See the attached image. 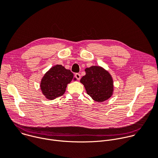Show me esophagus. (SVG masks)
Instances as JSON below:
<instances>
[{"label":"esophagus","instance_id":"obj_1","mask_svg":"<svg viewBox=\"0 0 158 158\" xmlns=\"http://www.w3.org/2000/svg\"><path fill=\"white\" fill-rule=\"evenodd\" d=\"M75 77H76L78 81H79V80L81 79V75H80V74H79V73L75 74Z\"/></svg>","mask_w":158,"mask_h":158}]
</instances>
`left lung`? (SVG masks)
Instances as JSON below:
<instances>
[{
    "instance_id": "obj_1",
    "label": "left lung",
    "mask_w": 158,
    "mask_h": 158,
    "mask_svg": "<svg viewBox=\"0 0 158 158\" xmlns=\"http://www.w3.org/2000/svg\"><path fill=\"white\" fill-rule=\"evenodd\" d=\"M85 75L81 82L87 94L97 102H104L112 95L113 81L107 71L99 66H92L85 69Z\"/></svg>"
}]
</instances>
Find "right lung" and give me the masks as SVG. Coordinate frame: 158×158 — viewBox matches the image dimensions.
<instances>
[{
	"instance_id": "right-lung-1",
	"label": "right lung",
	"mask_w": 158,
	"mask_h": 158,
	"mask_svg": "<svg viewBox=\"0 0 158 158\" xmlns=\"http://www.w3.org/2000/svg\"><path fill=\"white\" fill-rule=\"evenodd\" d=\"M73 77L74 74L70 70L65 69L61 65H56L42 79L41 91L47 99L53 100L64 94L67 84L72 81Z\"/></svg>"
}]
</instances>
